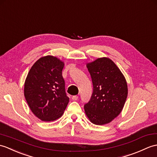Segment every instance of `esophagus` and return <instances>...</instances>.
<instances>
[{"label": "esophagus", "mask_w": 157, "mask_h": 157, "mask_svg": "<svg viewBox=\"0 0 157 157\" xmlns=\"http://www.w3.org/2000/svg\"><path fill=\"white\" fill-rule=\"evenodd\" d=\"M78 96H72V100L76 101V100H78Z\"/></svg>", "instance_id": "34e87169"}]
</instances>
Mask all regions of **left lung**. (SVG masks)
<instances>
[{
    "instance_id": "left-lung-1",
    "label": "left lung",
    "mask_w": 157,
    "mask_h": 157,
    "mask_svg": "<svg viewBox=\"0 0 157 157\" xmlns=\"http://www.w3.org/2000/svg\"><path fill=\"white\" fill-rule=\"evenodd\" d=\"M86 66L92 78L93 93L84 105L86 114L94 124H105L122 110L128 96L126 79L107 57L98 58Z\"/></svg>"
}]
</instances>
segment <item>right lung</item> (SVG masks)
<instances>
[{
  "label": "right lung",
  "instance_id": "1",
  "mask_svg": "<svg viewBox=\"0 0 157 157\" xmlns=\"http://www.w3.org/2000/svg\"><path fill=\"white\" fill-rule=\"evenodd\" d=\"M64 63L47 56L31 67L25 82L24 95L32 112L45 122L60 118L69 103L62 76Z\"/></svg>",
  "mask_w": 157,
  "mask_h": 157
}]
</instances>
